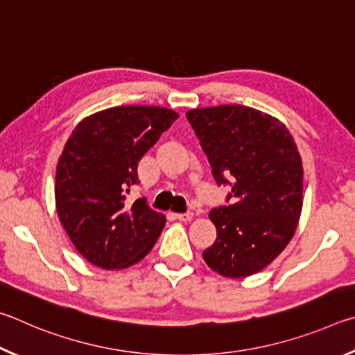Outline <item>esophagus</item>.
<instances>
[{
  "label": "esophagus",
  "instance_id": "obj_1",
  "mask_svg": "<svg viewBox=\"0 0 355 355\" xmlns=\"http://www.w3.org/2000/svg\"><path fill=\"white\" fill-rule=\"evenodd\" d=\"M179 221H190L193 218V212H185V214H176L174 215Z\"/></svg>",
  "mask_w": 355,
  "mask_h": 355
}]
</instances>
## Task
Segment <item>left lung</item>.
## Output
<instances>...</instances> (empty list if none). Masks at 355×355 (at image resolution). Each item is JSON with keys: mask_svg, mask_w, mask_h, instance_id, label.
Segmentation results:
<instances>
[{"mask_svg": "<svg viewBox=\"0 0 355 355\" xmlns=\"http://www.w3.org/2000/svg\"><path fill=\"white\" fill-rule=\"evenodd\" d=\"M187 120L212 166L231 185L227 206L210 210L216 240L202 252L225 277L256 275L293 237L302 209V162L277 118L240 104L193 109Z\"/></svg>", "mask_w": 355, "mask_h": 355, "instance_id": "1", "label": "left lung"}]
</instances>
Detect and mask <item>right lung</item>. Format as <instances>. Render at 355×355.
<instances>
[{
	"mask_svg": "<svg viewBox=\"0 0 355 355\" xmlns=\"http://www.w3.org/2000/svg\"><path fill=\"white\" fill-rule=\"evenodd\" d=\"M179 115L155 105H120L84 118L67 140L55 170V209L80 256L121 270L153 250L165 216L146 198L126 202L140 184V159Z\"/></svg>",
	"mask_w": 355,
	"mask_h": 355,
	"instance_id": "1",
	"label": "right lung"
}]
</instances>
